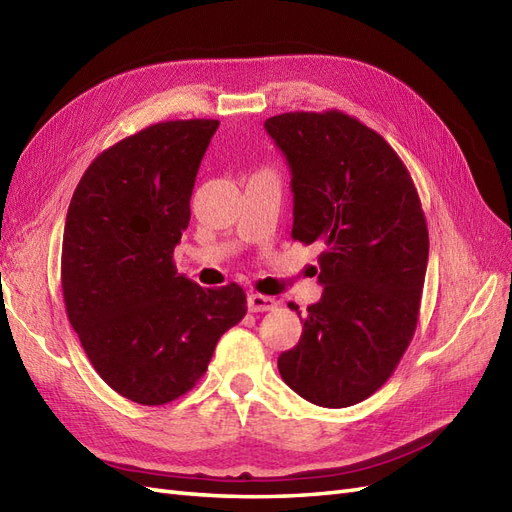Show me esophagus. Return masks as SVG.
<instances>
[{"instance_id":"1","label":"esophagus","mask_w":512,"mask_h":512,"mask_svg":"<svg viewBox=\"0 0 512 512\" xmlns=\"http://www.w3.org/2000/svg\"><path fill=\"white\" fill-rule=\"evenodd\" d=\"M277 305H279L277 298H272V296H264V294H251V296H248V309H251L253 313L272 311Z\"/></svg>"}]
</instances>
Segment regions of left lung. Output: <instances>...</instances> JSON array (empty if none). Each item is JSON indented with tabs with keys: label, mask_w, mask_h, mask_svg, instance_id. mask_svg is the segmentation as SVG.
<instances>
[{
	"label": "left lung",
	"mask_w": 512,
	"mask_h": 512,
	"mask_svg": "<svg viewBox=\"0 0 512 512\" xmlns=\"http://www.w3.org/2000/svg\"><path fill=\"white\" fill-rule=\"evenodd\" d=\"M266 129L292 168V238L324 248L322 298L307 307L279 372L300 398L344 409L387 383L417 329L428 264L422 201L398 153L355 116L285 112Z\"/></svg>",
	"instance_id": "1"
}]
</instances>
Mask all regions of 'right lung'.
I'll return each mask as SVG.
<instances>
[{"mask_svg":"<svg viewBox=\"0 0 512 512\" xmlns=\"http://www.w3.org/2000/svg\"><path fill=\"white\" fill-rule=\"evenodd\" d=\"M218 121H166L101 151L73 192L62 296L97 374L123 398L168 404L207 372L220 335L246 316L238 283L201 287L173 253Z\"/></svg>","mask_w":512,"mask_h":512,"instance_id":"add662e5","label":"right lung"}]
</instances>
